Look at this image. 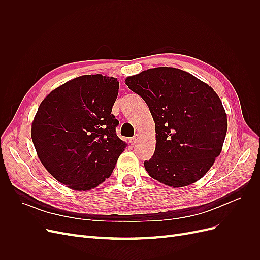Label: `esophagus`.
Listing matches in <instances>:
<instances>
[{
	"mask_svg": "<svg viewBox=\"0 0 260 260\" xmlns=\"http://www.w3.org/2000/svg\"><path fill=\"white\" fill-rule=\"evenodd\" d=\"M139 139H140V135H138V133H137V135H135V137L131 138L130 143H131L132 145H135V144L138 142V141H139Z\"/></svg>",
	"mask_w": 260,
	"mask_h": 260,
	"instance_id": "1",
	"label": "esophagus"
}]
</instances>
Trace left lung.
I'll use <instances>...</instances> for the list:
<instances>
[{
	"instance_id": "left-lung-1",
	"label": "left lung",
	"mask_w": 260,
	"mask_h": 260,
	"mask_svg": "<svg viewBox=\"0 0 260 260\" xmlns=\"http://www.w3.org/2000/svg\"><path fill=\"white\" fill-rule=\"evenodd\" d=\"M124 81L145 101L155 121V153L144 161L148 175L171 187L205 176L222 151L228 129L214 89L174 67L149 68Z\"/></svg>"
}]
</instances>
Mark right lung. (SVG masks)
I'll list each match as a JSON object with an SVG mask.
<instances>
[{
	"label": "right lung",
	"mask_w": 260,
	"mask_h": 260,
	"mask_svg": "<svg viewBox=\"0 0 260 260\" xmlns=\"http://www.w3.org/2000/svg\"><path fill=\"white\" fill-rule=\"evenodd\" d=\"M117 78L84 75L59 85L41 102L31 139L45 169L75 191H89L109 178L127 143L112 114Z\"/></svg>",
	"instance_id": "obj_1"
}]
</instances>
